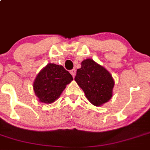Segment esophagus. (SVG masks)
Masks as SVG:
<instances>
[{"label": "esophagus", "mask_w": 150, "mask_h": 150, "mask_svg": "<svg viewBox=\"0 0 150 150\" xmlns=\"http://www.w3.org/2000/svg\"><path fill=\"white\" fill-rule=\"evenodd\" d=\"M70 73L71 74V75H72L73 78H75V74H76V71H75V69H71V71H70Z\"/></svg>", "instance_id": "esophagus-1"}]
</instances>
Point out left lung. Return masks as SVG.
Wrapping results in <instances>:
<instances>
[{
  "mask_svg": "<svg viewBox=\"0 0 150 150\" xmlns=\"http://www.w3.org/2000/svg\"><path fill=\"white\" fill-rule=\"evenodd\" d=\"M75 80L94 106H102L112 97L115 82L111 74L93 59L81 62V67L77 69Z\"/></svg>",
  "mask_w": 150,
  "mask_h": 150,
  "instance_id": "1",
  "label": "left lung"
}]
</instances>
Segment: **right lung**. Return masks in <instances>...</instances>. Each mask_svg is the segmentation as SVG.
<instances>
[{
  "instance_id": "obj_1",
  "label": "right lung",
  "mask_w": 150,
  "mask_h": 150,
  "mask_svg": "<svg viewBox=\"0 0 150 150\" xmlns=\"http://www.w3.org/2000/svg\"><path fill=\"white\" fill-rule=\"evenodd\" d=\"M72 80L71 74L63 66L48 63L38 74L33 84L34 91L40 102L52 103Z\"/></svg>"
}]
</instances>
